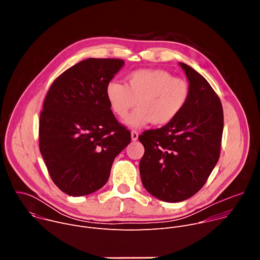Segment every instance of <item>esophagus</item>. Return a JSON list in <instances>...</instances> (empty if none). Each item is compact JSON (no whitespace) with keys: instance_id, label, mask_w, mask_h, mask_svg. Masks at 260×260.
Returning a JSON list of instances; mask_svg holds the SVG:
<instances>
[{"instance_id":"1","label":"esophagus","mask_w":260,"mask_h":260,"mask_svg":"<svg viewBox=\"0 0 260 260\" xmlns=\"http://www.w3.org/2000/svg\"><path fill=\"white\" fill-rule=\"evenodd\" d=\"M138 137H139V134L137 131H132V140L133 141H137L138 140Z\"/></svg>"}]
</instances>
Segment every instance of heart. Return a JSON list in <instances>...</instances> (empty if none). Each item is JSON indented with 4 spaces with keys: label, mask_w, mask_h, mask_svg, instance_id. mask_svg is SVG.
<instances>
[{
    "label": "heart",
    "mask_w": 260,
    "mask_h": 260,
    "mask_svg": "<svg viewBox=\"0 0 260 260\" xmlns=\"http://www.w3.org/2000/svg\"><path fill=\"white\" fill-rule=\"evenodd\" d=\"M190 94L186 80L174 77L161 69H140L128 73L125 84L111 81L106 87V96L113 112L125 118L131 127H143L153 122L164 125L173 121L186 106Z\"/></svg>",
    "instance_id": "obj_1"
}]
</instances>
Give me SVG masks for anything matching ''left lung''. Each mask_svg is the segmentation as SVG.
Segmentation results:
<instances>
[{
    "label": "left lung",
    "instance_id": "8db88e82",
    "mask_svg": "<svg viewBox=\"0 0 260 260\" xmlns=\"http://www.w3.org/2000/svg\"><path fill=\"white\" fill-rule=\"evenodd\" d=\"M190 94L171 122L139 136L145 148L140 174L145 189L156 199L178 203L194 196L215 168L223 133V109L209 82L194 69L179 62Z\"/></svg>",
    "mask_w": 260,
    "mask_h": 260
}]
</instances>
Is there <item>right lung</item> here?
<instances>
[{"label":"right lung","instance_id":"1","mask_svg":"<svg viewBox=\"0 0 260 260\" xmlns=\"http://www.w3.org/2000/svg\"><path fill=\"white\" fill-rule=\"evenodd\" d=\"M124 61L87 58L51 84L39 122V146L56 186L72 197L90 194L107 183L114 158L131 142L115 118L106 87Z\"/></svg>","mask_w":260,"mask_h":260}]
</instances>
